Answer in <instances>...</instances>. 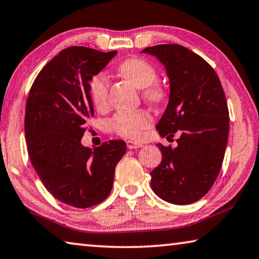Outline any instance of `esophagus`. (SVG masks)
<instances>
[{"instance_id":"34e87169","label":"esophagus","mask_w":259,"mask_h":259,"mask_svg":"<svg viewBox=\"0 0 259 259\" xmlns=\"http://www.w3.org/2000/svg\"><path fill=\"white\" fill-rule=\"evenodd\" d=\"M127 148L128 149H138V148H142L143 144L139 143V142H134V141H127Z\"/></svg>"}]
</instances>
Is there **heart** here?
<instances>
[{
  "mask_svg": "<svg viewBox=\"0 0 259 259\" xmlns=\"http://www.w3.org/2000/svg\"><path fill=\"white\" fill-rule=\"evenodd\" d=\"M118 71L138 89H142V95L148 101L156 104L164 101L165 91L156 83L158 72L152 63L142 58H128L120 63ZM89 90L93 106L100 110L106 108L109 90L108 77L104 74L94 75L89 83ZM151 124L152 116L146 110L118 111L109 121L113 133L131 140H139L143 131L149 128Z\"/></svg>",
  "mask_w": 259,
  "mask_h": 259,
  "instance_id": "1",
  "label": "heart"
}]
</instances>
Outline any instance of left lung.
Instances as JSON below:
<instances>
[{
    "instance_id": "obj_1",
    "label": "left lung",
    "mask_w": 259,
    "mask_h": 259,
    "mask_svg": "<svg viewBox=\"0 0 259 259\" xmlns=\"http://www.w3.org/2000/svg\"><path fill=\"white\" fill-rule=\"evenodd\" d=\"M158 58L169 78V102L156 128L178 147L158 143L162 159L153 169L151 188L175 205L196 202L220 174L229 138V109L219 76L206 60L179 44L146 48Z\"/></svg>"
}]
</instances>
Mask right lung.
I'll return each mask as SVG.
<instances>
[{
  "mask_svg": "<svg viewBox=\"0 0 259 259\" xmlns=\"http://www.w3.org/2000/svg\"><path fill=\"white\" fill-rule=\"evenodd\" d=\"M117 51L70 47L39 71L26 103L25 137L31 165L52 196L66 205L89 208L110 193L126 143L111 140L81 146L86 122L93 117L89 81Z\"/></svg>",
  "mask_w": 259,
  "mask_h": 259,
  "instance_id": "right-lung-1",
  "label": "right lung"
}]
</instances>
